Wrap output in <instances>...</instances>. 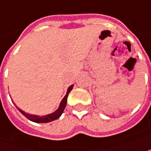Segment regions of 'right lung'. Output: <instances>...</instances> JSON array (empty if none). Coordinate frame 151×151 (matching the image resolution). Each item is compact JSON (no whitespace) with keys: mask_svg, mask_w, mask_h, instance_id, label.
<instances>
[{"mask_svg":"<svg viewBox=\"0 0 151 151\" xmlns=\"http://www.w3.org/2000/svg\"><path fill=\"white\" fill-rule=\"evenodd\" d=\"M73 85H71L69 88H68V92H67V94L65 95V97L63 98V99L62 100L61 102V104H60L59 108H58V109L57 110V111H55L54 113H52V114H47V115H44V116H37V115H32V114H27V113H25L22 110H21L19 108L18 110L22 114H23L25 117H27L28 119H30L31 121H33V122L36 123H48L51 122V121H53L55 119H58V118L62 115V114H63V112L64 110V109H65L66 104H67V99H68V93H70V91L73 89Z\"/></svg>","mask_w":151,"mask_h":151,"instance_id":"add662e5","label":"right lung"}]
</instances>
